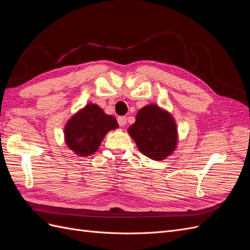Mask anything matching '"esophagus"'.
<instances>
[{"instance_id":"1","label":"esophagus","mask_w":250,"mask_h":250,"mask_svg":"<svg viewBox=\"0 0 250 250\" xmlns=\"http://www.w3.org/2000/svg\"><path fill=\"white\" fill-rule=\"evenodd\" d=\"M118 123H119V125H120L121 127H124V126L126 125V123H127L126 117H119V118H118Z\"/></svg>"}]
</instances>
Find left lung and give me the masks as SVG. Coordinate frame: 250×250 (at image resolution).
Masks as SVG:
<instances>
[{"label": "left lung", "instance_id": "obj_1", "mask_svg": "<svg viewBox=\"0 0 250 250\" xmlns=\"http://www.w3.org/2000/svg\"><path fill=\"white\" fill-rule=\"evenodd\" d=\"M128 133L141 152L154 161L170 156L178 144L175 120L156 104H148L138 111Z\"/></svg>", "mask_w": 250, "mask_h": 250}]
</instances>
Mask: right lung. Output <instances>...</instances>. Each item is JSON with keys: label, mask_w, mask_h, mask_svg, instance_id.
I'll use <instances>...</instances> for the list:
<instances>
[{"label": "right lung", "mask_w": 250, "mask_h": 250, "mask_svg": "<svg viewBox=\"0 0 250 250\" xmlns=\"http://www.w3.org/2000/svg\"><path fill=\"white\" fill-rule=\"evenodd\" d=\"M119 127L115 117L97 104L88 103L71 117L64 126L66 146L78 156H89L99 149L106 133Z\"/></svg>", "instance_id": "add662e5"}]
</instances>
